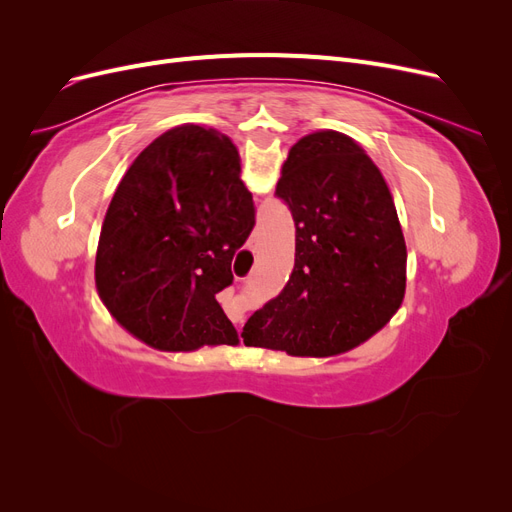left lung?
Listing matches in <instances>:
<instances>
[{
    "label": "left lung",
    "instance_id": "left-lung-1",
    "mask_svg": "<svg viewBox=\"0 0 512 512\" xmlns=\"http://www.w3.org/2000/svg\"><path fill=\"white\" fill-rule=\"evenodd\" d=\"M275 196L294 220L284 290L243 327V344L292 356L352 350L393 318L406 292V241L378 166L350 136H303Z\"/></svg>",
    "mask_w": 512,
    "mask_h": 512
}]
</instances>
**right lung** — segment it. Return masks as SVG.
<instances>
[{
  "instance_id": "obj_1",
  "label": "right lung",
  "mask_w": 512,
  "mask_h": 512,
  "mask_svg": "<svg viewBox=\"0 0 512 512\" xmlns=\"http://www.w3.org/2000/svg\"><path fill=\"white\" fill-rule=\"evenodd\" d=\"M237 147L200 126L158 136L123 175L96 254V286L123 329L160 350L235 346L215 294L256 224Z\"/></svg>"
}]
</instances>
